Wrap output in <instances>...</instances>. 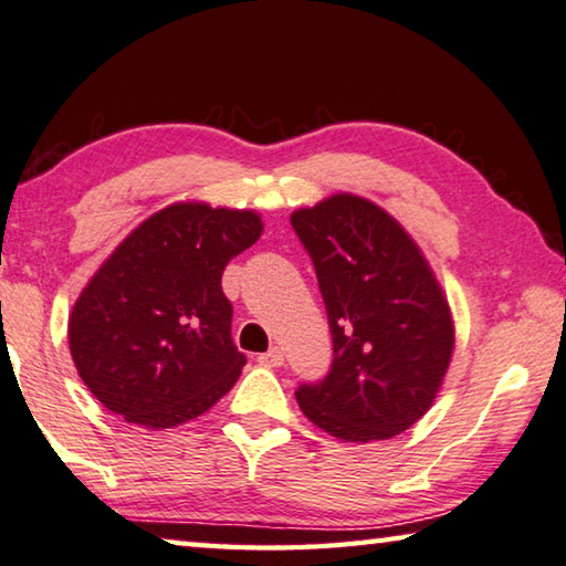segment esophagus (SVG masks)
Returning <instances> with one entry per match:
<instances>
[{"instance_id": "esophagus-1", "label": "esophagus", "mask_w": 566, "mask_h": 566, "mask_svg": "<svg viewBox=\"0 0 566 566\" xmlns=\"http://www.w3.org/2000/svg\"><path fill=\"white\" fill-rule=\"evenodd\" d=\"M258 361L263 364V367H283L285 354H283V349H277V346H273L271 352L260 354V356H258Z\"/></svg>"}]
</instances>
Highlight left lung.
Returning a JSON list of instances; mask_svg holds the SVG:
<instances>
[{
    "instance_id": "8db88e82",
    "label": "left lung",
    "mask_w": 566,
    "mask_h": 566,
    "mask_svg": "<svg viewBox=\"0 0 566 566\" xmlns=\"http://www.w3.org/2000/svg\"><path fill=\"white\" fill-rule=\"evenodd\" d=\"M311 253L334 364L295 399L344 442L389 440L434 405L455 349L448 295L412 234L367 197L336 192L291 214Z\"/></svg>"
}]
</instances>
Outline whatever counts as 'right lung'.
Masks as SVG:
<instances>
[{
    "mask_svg": "<svg viewBox=\"0 0 566 566\" xmlns=\"http://www.w3.org/2000/svg\"><path fill=\"white\" fill-rule=\"evenodd\" d=\"M260 234L255 210L181 199L118 242L67 318L73 364L103 407L164 430L230 392L248 359L230 338L222 271Z\"/></svg>",
    "mask_w": 566,
    "mask_h": 566,
    "instance_id": "obj_1",
    "label": "right lung"
}]
</instances>
